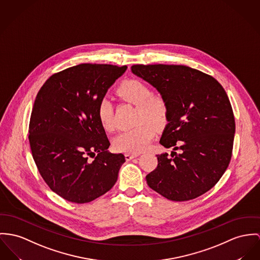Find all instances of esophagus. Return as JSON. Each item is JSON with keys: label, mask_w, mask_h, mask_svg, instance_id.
<instances>
[{"label": "esophagus", "mask_w": 260, "mask_h": 260, "mask_svg": "<svg viewBox=\"0 0 260 260\" xmlns=\"http://www.w3.org/2000/svg\"><path fill=\"white\" fill-rule=\"evenodd\" d=\"M140 154L139 153H134V154H129V153H126L124 154V158L126 161H129V160L134 159L136 157H138Z\"/></svg>", "instance_id": "esophagus-1"}]
</instances>
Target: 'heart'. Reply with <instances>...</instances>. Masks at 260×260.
Segmentation results:
<instances>
[{
  "label": "heart",
  "mask_w": 260,
  "mask_h": 260,
  "mask_svg": "<svg viewBox=\"0 0 260 260\" xmlns=\"http://www.w3.org/2000/svg\"><path fill=\"white\" fill-rule=\"evenodd\" d=\"M123 100L138 106L136 127L120 132L113 140L116 150L140 153L145 150L154 138L155 126H162L167 120L166 101L160 96H152L150 88L139 80L123 82L118 90ZM97 116L105 131L114 128V108L109 97H103L97 107Z\"/></svg>",
  "instance_id": "b5f03b06"
}]
</instances>
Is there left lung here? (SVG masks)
Segmentation results:
<instances>
[{
    "label": "left lung",
    "instance_id": "obj_1",
    "mask_svg": "<svg viewBox=\"0 0 260 260\" xmlns=\"http://www.w3.org/2000/svg\"><path fill=\"white\" fill-rule=\"evenodd\" d=\"M132 72L166 101L167 123L147 185L166 199H195L213 188L232 157L236 123L228 95L210 75L184 65H134ZM179 150V153L176 150Z\"/></svg>",
    "mask_w": 260,
    "mask_h": 260
}]
</instances>
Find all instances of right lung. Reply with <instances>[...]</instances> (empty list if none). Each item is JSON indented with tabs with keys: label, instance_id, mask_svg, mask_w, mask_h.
Returning a JSON list of instances; mask_svg holds the SVG:
<instances>
[{
	"label": "right lung",
	"instance_id": "obj_1",
	"mask_svg": "<svg viewBox=\"0 0 260 260\" xmlns=\"http://www.w3.org/2000/svg\"><path fill=\"white\" fill-rule=\"evenodd\" d=\"M126 68L80 64L53 74L40 88L28 140L41 177L65 200L89 203L118 180L125 159L121 153L109 152L97 107Z\"/></svg>",
	"mask_w": 260,
	"mask_h": 260
}]
</instances>
